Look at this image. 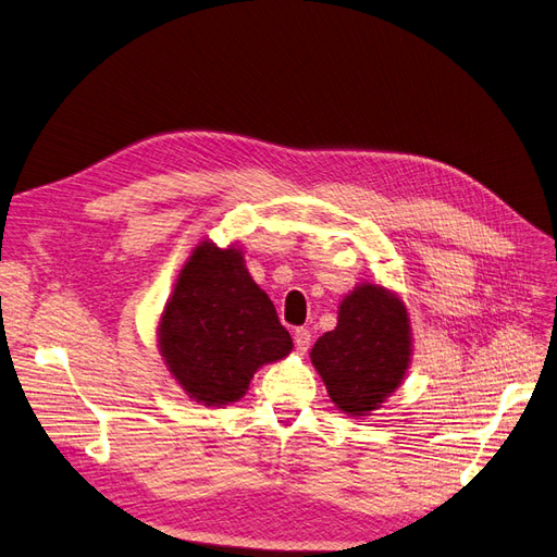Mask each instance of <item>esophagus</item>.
I'll list each match as a JSON object with an SVG mask.
<instances>
[{"mask_svg": "<svg viewBox=\"0 0 557 557\" xmlns=\"http://www.w3.org/2000/svg\"><path fill=\"white\" fill-rule=\"evenodd\" d=\"M293 339H295V348H297L299 352H307L309 346H311V332H309L307 327H297Z\"/></svg>", "mask_w": 557, "mask_h": 557, "instance_id": "obj_1", "label": "esophagus"}]
</instances>
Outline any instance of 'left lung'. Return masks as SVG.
Instances as JSON below:
<instances>
[{
    "instance_id": "left-lung-1",
    "label": "left lung",
    "mask_w": 557,
    "mask_h": 557,
    "mask_svg": "<svg viewBox=\"0 0 557 557\" xmlns=\"http://www.w3.org/2000/svg\"><path fill=\"white\" fill-rule=\"evenodd\" d=\"M311 362L344 413L367 416L391 397L411 362L407 307L381 285L344 297L339 320L311 348Z\"/></svg>"
}]
</instances>
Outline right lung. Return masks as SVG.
I'll return each instance as SVG.
<instances>
[{
	"label": "right lung",
	"mask_w": 557,
	"mask_h": 557,
	"mask_svg": "<svg viewBox=\"0 0 557 557\" xmlns=\"http://www.w3.org/2000/svg\"><path fill=\"white\" fill-rule=\"evenodd\" d=\"M290 350V332L248 276L242 250L201 242L160 320V352L183 391L207 407L237 401L262 364Z\"/></svg>",
	"instance_id": "right-lung-1"
}]
</instances>
